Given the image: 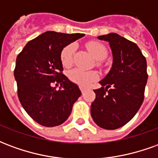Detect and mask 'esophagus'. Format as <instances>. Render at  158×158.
Here are the masks:
<instances>
[{
  "label": "esophagus",
  "instance_id": "obj_1",
  "mask_svg": "<svg viewBox=\"0 0 158 158\" xmlns=\"http://www.w3.org/2000/svg\"><path fill=\"white\" fill-rule=\"evenodd\" d=\"M80 89H81V92H82V94H85V90H86L85 88H84V87H80Z\"/></svg>",
  "mask_w": 158,
  "mask_h": 158
}]
</instances>
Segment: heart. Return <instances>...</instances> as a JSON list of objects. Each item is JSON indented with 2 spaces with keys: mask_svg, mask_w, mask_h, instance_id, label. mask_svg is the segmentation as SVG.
<instances>
[{
  "mask_svg": "<svg viewBox=\"0 0 158 158\" xmlns=\"http://www.w3.org/2000/svg\"><path fill=\"white\" fill-rule=\"evenodd\" d=\"M86 47L89 53L98 60H102L106 55V49L104 45L97 41L89 42ZM74 45L70 44L62 49L61 53V61L64 67H69L73 63V56L74 53ZM68 77L72 82L80 86L89 85L97 79V73L95 71H85L80 69H73L68 73Z\"/></svg>",
  "mask_w": 158,
  "mask_h": 158,
  "instance_id": "b5f03b06",
  "label": "heart"
}]
</instances>
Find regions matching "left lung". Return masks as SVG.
<instances>
[{
	"label": "left lung",
	"instance_id": "left-lung-1",
	"mask_svg": "<svg viewBox=\"0 0 158 158\" xmlns=\"http://www.w3.org/2000/svg\"><path fill=\"white\" fill-rule=\"evenodd\" d=\"M109 43L113 65L95 89L96 99L90 114L94 122L105 129H116L134 118L144 101L147 82L146 60L135 43L118 34L98 36Z\"/></svg>",
	"mask_w": 158,
	"mask_h": 158
}]
</instances>
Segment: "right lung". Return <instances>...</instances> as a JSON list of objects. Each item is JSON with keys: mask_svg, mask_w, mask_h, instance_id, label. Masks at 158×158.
<instances>
[{"mask_svg": "<svg viewBox=\"0 0 158 158\" xmlns=\"http://www.w3.org/2000/svg\"><path fill=\"white\" fill-rule=\"evenodd\" d=\"M83 36L47 31L28 42L17 56L14 77L19 99L26 113L40 125L62 124L81 96L79 86L62 73L61 53L65 46ZM58 84L60 87L56 89Z\"/></svg>", "mask_w": 158, "mask_h": 158, "instance_id": "add662e5", "label": "right lung"}]
</instances>
